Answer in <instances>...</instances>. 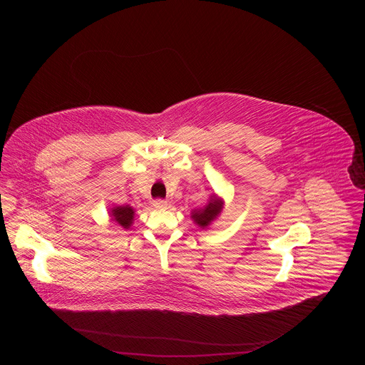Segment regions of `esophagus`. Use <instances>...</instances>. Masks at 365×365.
I'll use <instances>...</instances> for the list:
<instances>
[{
	"mask_svg": "<svg viewBox=\"0 0 365 365\" xmlns=\"http://www.w3.org/2000/svg\"><path fill=\"white\" fill-rule=\"evenodd\" d=\"M153 207L156 209H167L168 208V204H167V201H163V200H156L155 202H153Z\"/></svg>",
	"mask_w": 365,
	"mask_h": 365,
	"instance_id": "obj_1",
	"label": "esophagus"
}]
</instances>
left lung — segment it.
<instances>
[{
    "label": "left lung",
    "instance_id": "left-lung-1",
    "mask_svg": "<svg viewBox=\"0 0 365 365\" xmlns=\"http://www.w3.org/2000/svg\"><path fill=\"white\" fill-rule=\"evenodd\" d=\"M223 209V201L219 200L216 195L210 197L208 204L201 209H195L191 212L192 220L202 229H207L209 225L220 215Z\"/></svg>",
    "mask_w": 365,
    "mask_h": 365
}]
</instances>
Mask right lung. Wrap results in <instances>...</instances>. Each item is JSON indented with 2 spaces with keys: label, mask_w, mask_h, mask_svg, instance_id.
Instances as JSON below:
<instances>
[{
  "label": "right lung",
  "mask_w": 365,
  "mask_h": 365,
  "mask_svg": "<svg viewBox=\"0 0 365 365\" xmlns=\"http://www.w3.org/2000/svg\"><path fill=\"white\" fill-rule=\"evenodd\" d=\"M110 217L113 222H116L119 226H122L123 229H129L130 225L133 223V217H135V209L129 205H123V207H113L110 208L109 212Z\"/></svg>",
  "instance_id": "obj_1"
}]
</instances>
